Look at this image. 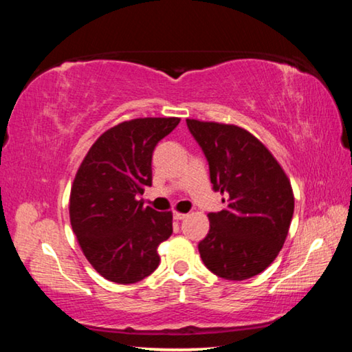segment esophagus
I'll list each match as a JSON object with an SVG mask.
<instances>
[{
  "label": "esophagus",
  "instance_id": "esophagus-1",
  "mask_svg": "<svg viewBox=\"0 0 352 352\" xmlns=\"http://www.w3.org/2000/svg\"><path fill=\"white\" fill-rule=\"evenodd\" d=\"M189 216V214H184V212H174V219L175 220H184V219H186Z\"/></svg>",
  "mask_w": 352,
  "mask_h": 352
}]
</instances>
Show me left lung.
<instances>
[{
    "instance_id": "obj_1",
    "label": "left lung",
    "mask_w": 352,
    "mask_h": 352,
    "mask_svg": "<svg viewBox=\"0 0 352 352\" xmlns=\"http://www.w3.org/2000/svg\"><path fill=\"white\" fill-rule=\"evenodd\" d=\"M210 163L211 183L226 206L210 212V233L199 243L208 270L242 281L269 267L285 242L294 189L283 166L248 130L234 124L186 119Z\"/></svg>"
}]
</instances>
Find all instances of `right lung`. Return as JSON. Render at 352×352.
<instances>
[{"mask_svg":"<svg viewBox=\"0 0 352 352\" xmlns=\"http://www.w3.org/2000/svg\"><path fill=\"white\" fill-rule=\"evenodd\" d=\"M180 118H136L94 141L74 177L69 222L100 276L118 284L141 281L160 264L158 247L172 234V211L158 212L138 195L152 184L155 146Z\"/></svg>","mask_w":352,"mask_h":352,"instance_id":"obj_1","label":"right lung"}]
</instances>
